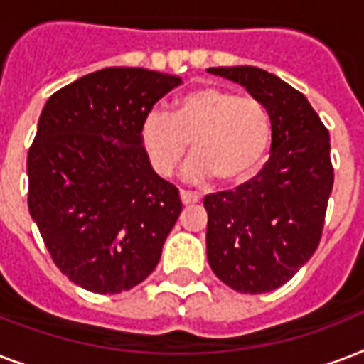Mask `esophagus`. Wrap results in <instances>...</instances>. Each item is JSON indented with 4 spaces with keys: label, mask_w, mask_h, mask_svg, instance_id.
I'll return each mask as SVG.
<instances>
[{
    "label": "esophagus",
    "mask_w": 364,
    "mask_h": 364,
    "mask_svg": "<svg viewBox=\"0 0 364 364\" xmlns=\"http://www.w3.org/2000/svg\"><path fill=\"white\" fill-rule=\"evenodd\" d=\"M180 199H182V203L184 205H193V203H197V197L193 196V193H190V191H180Z\"/></svg>",
    "instance_id": "esophagus-1"
}]
</instances>
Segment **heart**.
Instances as JSON below:
<instances>
[{
  "instance_id": "obj_1",
  "label": "heart",
  "mask_w": 364,
  "mask_h": 364,
  "mask_svg": "<svg viewBox=\"0 0 364 364\" xmlns=\"http://www.w3.org/2000/svg\"><path fill=\"white\" fill-rule=\"evenodd\" d=\"M272 140V123L264 104L237 97L220 87H199L180 97L173 114L150 109L140 125V142L150 167L159 176H171L186 163L188 182L216 176L220 184H241L252 178L264 163Z\"/></svg>"
}]
</instances>
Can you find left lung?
<instances>
[{"instance_id":"left-lung-1","label":"left lung","mask_w":364,"mask_h":364,"mask_svg":"<svg viewBox=\"0 0 364 364\" xmlns=\"http://www.w3.org/2000/svg\"><path fill=\"white\" fill-rule=\"evenodd\" d=\"M208 72L243 85L272 121L260 173L203 201L208 266L233 290L262 294L290 281L319 247L334 184L331 136L308 98L277 75L255 66Z\"/></svg>"}]
</instances>
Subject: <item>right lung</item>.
I'll list each match as a JSON object with an SVG mask.
<instances>
[{
	"mask_svg": "<svg viewBox=\"0 0 364 364\" xmlns=\"http://www.w3.org/2000/svg\"><path fill=\"white\" fill-rule=\"evenodd\" d=\"M182 83L144 68H104L47 100L28 151V208L56 267L97 294L142 283L182 213L148 163L140 125Z\"/></svg>",
	"mask_w": 364,
	"mask_h": 364,
	"instance_id": "obj_1",
	"label": "right lung"
}]
</instances>
